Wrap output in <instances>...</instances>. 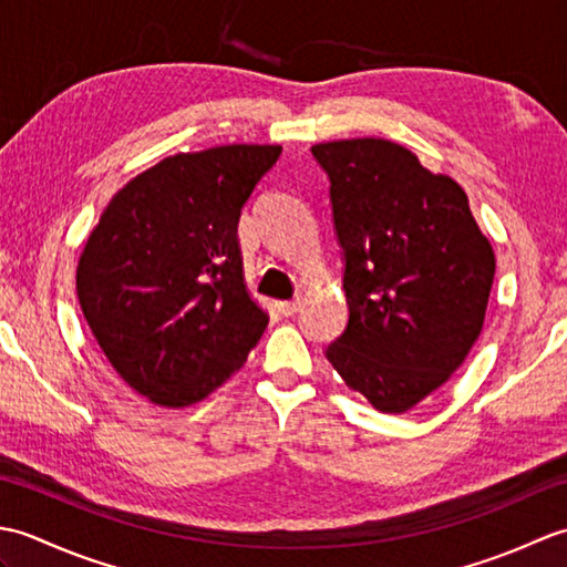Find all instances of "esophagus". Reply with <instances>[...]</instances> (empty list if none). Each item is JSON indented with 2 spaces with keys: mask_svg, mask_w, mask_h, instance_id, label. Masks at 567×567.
<instances>
[{
  "mask_svg": "<svg viewBox=\"0 0 567 567\" xmlns=\"http://www.w3.org/2000/svg\"><path fill=\"white\" fill-rule=\"evenodd\" d=\"M299 305H302V299L297 297V299H290V302H277V309H280L285 317H292L299 311Z\"/></svg>",
  "mask_w": 567,
  "mask_h": 567,
  "instance_id": "34e87169",
  "label": "esophagus"
}]
</instances>
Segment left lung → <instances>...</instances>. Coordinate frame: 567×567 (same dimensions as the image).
Listing matches in <instances>:
<instances>
[{"instance_id": "1", "label": "left lung", "mask_w": 567, "mask_h": 567, "mask_svg": "<svg viewBox=\"0 0 567 567\" xmlns=\"http://www.w3.org/2000/svg\"><path fill=\"white\" fill-rule=\"evenodd\" d=\"M343 248L346 331L327 348L348 388L402 414L463 365L483 331L495 250L467 195L384 138L311 146Z\"/></svg>"}]
</instances>
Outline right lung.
<instances>
[{"mask_svg":"<svg viewBox=\"0 0 567 567\" xmlns=\"http://www.w3.org/2000/svg\"><path fill=\"white\" fill-rule=\"evenodd\" d=\"M282 146L177 153L106 204L78 262L82 315L122 380L158 406L202 402L268 327L244 282L240 209Z\"/></svg>","mask_w":567,"mask_h":567,"instance_id":"right-lung-1","label":"right lung"}]
</instances>
